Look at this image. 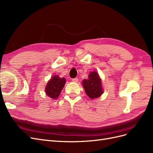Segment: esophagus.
<instances>
[{"instance_id": "1", "label": "esophagus", "mask_w": 153, "mask_h": 153, "mask_svg": "<svg viewBox=\"0 0 153 153\" xmlns=\"http://www.w3.org/2000/svg\"><path fill=\"white\" fill-rule=\"evenodd\" d=\"M72 81L73 82H77L78 81V79L77 78H73L72 79Z\"/></svg>"}]
</instances>
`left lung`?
<instances>
[{"label": "left lung", "mask_w": 153, "mask_h": 153, "mask_svg": "<svg viewBox=\"0 0 153 153\" xmlns=\"http://www.w3.org/2000/svg\"><path fill=\"white\" fill-rule=\"evenodd\" d=\"M101 82L100 78L97 71L91 72L88 79H84L82 82L87 95L90 98H97L104 93Z\"/></svg>", "instance_id": "obj_1"}]
</instances>
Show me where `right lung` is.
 <instances>
[{
  "label": "right lung",
  "instance_id": "obj_1",
  "mask_svg": "<svg viewBox=\"0 0 153 153\" xmlns=\"http://www.w3.org/2000/svg\"><path fill=\"white\" fill-rule=\"evenodd\" d=\"M65 84V79L64 78H60L59 76L54 75L48 82L45 92L49 97L52 99H56L60 94Z\"/></svg>",
  "mask_w": 153,
  "mask_h": 153
}]
</instances>
